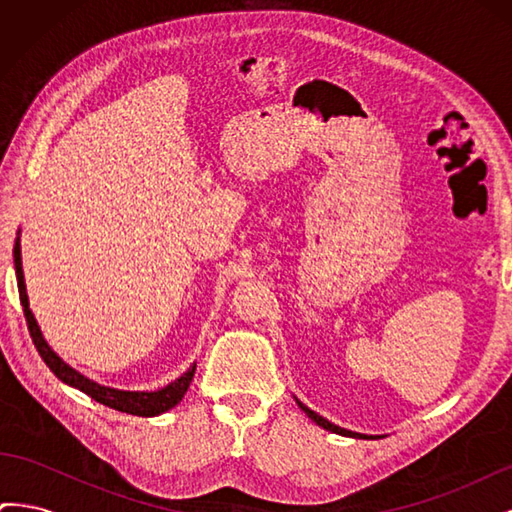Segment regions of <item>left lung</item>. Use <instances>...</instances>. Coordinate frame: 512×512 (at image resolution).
<instances>
[{
    "label": "left lung",
    "mask_w": 512,
    "mask_h": 512,
    "mask_svg": "<svg viewBox=\"0 0 512 512\" xmlns=\"http://www.w3.org/2000/svg\"><path fill=\"white\" fill-rule=\"evenodd\" d=\"M294 401H297V406L312 418V421L318 425V427H322V429H327V431H333V433H339V436H348V438H363V440H367V438H380V436H365V433H356V431H350V429H344V427H339V425H333L331 421H327V418L324 416H320V414H316L314 410H309L303 401H299L297 397H294Z\"/></svg>",
    "instance_id": "8db88e82"
}]
</instances>
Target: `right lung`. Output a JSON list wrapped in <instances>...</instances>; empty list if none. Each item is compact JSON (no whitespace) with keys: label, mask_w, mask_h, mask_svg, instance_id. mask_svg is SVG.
I'll return each instance as SVG.
<instances>
[{"label":"right lung","mask_w":512,"mask_h":512,"mask_svg":"<svg viewBox=\"0 0 512 512\" xmlns=\"http://www.w3.org/2000/svg\"><path fill=\"white\" fill-rule=\"evenodd\" d=\"M14 273H17V286H19V299L23 305V314L27 320V329L29 335L34 339V346L40 352L42 361L46 363L53 374L72 389H79L85 395H89L91 399H96L98 404H104L108 408H115L119 412L126 414H134V416H158L168 412L170 408H175L179 401L183 399V395L188 393L190 382L194 378L196 371V363H192L188 367V371L168 382L166 386L158 391H123V389H113V386H104L98 384L96 380H91L87 376H83L81 371H76L74 367H70L61 356L46 344V339L38 327V320L34 318L32 309H29V297H27V288H25V275H23V260H21V228L17 232V241H14Z\"/></svg>","instance_id":"1"}]
</instances>
